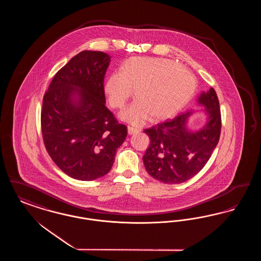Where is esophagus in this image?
<instances>
[{"mask_svg": "<svg viewBox=\"0 0 261 261\" xmlns=\"http://www.w3.org/2000/svg\"><path fill=\"white\" fill-rule=\"evenodd\" d=\"M127 130H128V134H129V135H133V134H136V133H138V129H136V128H133V127H130V126H128Z\"/></svg>", "mask_w": 261, "mask_h": 261, "instance_id": "34e87169", "label": "esophagus"}]
</instances>
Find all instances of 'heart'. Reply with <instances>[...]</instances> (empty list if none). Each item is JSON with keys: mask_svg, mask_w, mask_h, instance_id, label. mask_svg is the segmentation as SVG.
I'll list each match as a JSON object with an SVG mask.
<instances>
[{"mask_svg": "<svg viewBox=\"0 0 261 261\" xmlns=\"http://www.w3.org/2000/svg\"><path fill=\"white\" fill-rule=\"evenodd\" d=\"M132 105L119 117L130 124H143L172 117L182 111L195 95L197 82L193 74L166 59L135 57L126 60L119 73H112L103 90L112 108L121 109L132 96Z\"/></svg>", "mask_w": 261, "mask_h": 261, "instance_id": "obj_1", "label": "heart"}]
</instances>
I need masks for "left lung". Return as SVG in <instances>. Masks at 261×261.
I'll use <instances>...</instances> for the list:
<instances>
[{
	"instance_id": "8db88e82",
	"label": "left lung",
	"mask_w": 261,
	"mask_h": 261,
	"mask_svg": "<svg viewBox=\"0 0 261 261\" xmlns=\"http://www.w3.org/2000/svg\"><path fill=\"white\" fill-rule=\"evenodd\" d=\"M198 105L205 114V122L199 129H190V118L196 112H188L145 130L150 144L143 162L152 178L180 184L199 173L211 159L221 130L219 101L213 88L199 95Z\"/></svg>"
}]
</instances>
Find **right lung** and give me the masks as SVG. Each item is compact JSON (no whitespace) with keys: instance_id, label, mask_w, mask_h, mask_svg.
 <instances>
[{"instance_id":"obj_1","label":"right lung","mask_w":261,"mask_h":261,"mask_svg":"<svg viewBox=\"0 0 261 261\" xmlns=\"http://www.w3.org/2000/svg\"><path fill=\"white\" fill-rule=\"evenodd\" d=\"M112 57L83 50L61 68L43 99L41 126L51 160L68 176L93 181L109 173L127 136L106 107L103 78Z\"/></svg>"}]
</instances>
